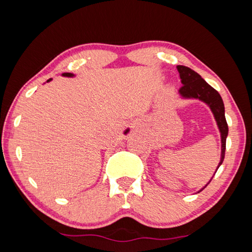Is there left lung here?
Returning a JSON list of instances; mask_svg holds the SVG:
<instances>
[{
    "label": "left lung",
    "instance_id": "8db88e82",
    "mask_svg": "<svg viewBox=\"0 0 252 252\" xmlns=\"http://www.w3.org/2000/svg\"><path fill=\"white\" fill-rule=\"evenodd\" d=\"M178 70L180 72L181 81L183 83L182 88L179 90V93L185 98H198L205 101L206 104L210 106V109L212 110L213 115H215L218 126L221 132L222 142L221 160L220 163L218 165L219 169V167H220L223 162L224 156H225L226 137L228 134V126L225 119V110H224V104L221 95L219 94L218 91L213 89L211 85H209L205 80L200 77V74H198L196 71L192 70V69L186 66L179 65ZM209 183H210V182H209ZM205 187H203V189H205Z\"/></svg>",
    "mask_w": 252,
    "mask_h": 252
}]
</instances>
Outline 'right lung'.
Wrapping results in <instances>:
<instances>
[{
    "mask_svg": "<svg viewBox=\"0 0 252 252\" xmlns=\"http://www.w3.org/2000/svg\"><path fill=\"white\" fill-rule=\"evenodd\" d=\"M63 76H65V77H72L73 74H72V73H70V72H65V73H63ZM51 80H52V79H49V80H47V82H50Z\"/></svg>",
    "mask_w": 252,
    "mask_h": 252,
    "instance_id": "add662e5",
    "label": "right lung"
}]
</instances>
